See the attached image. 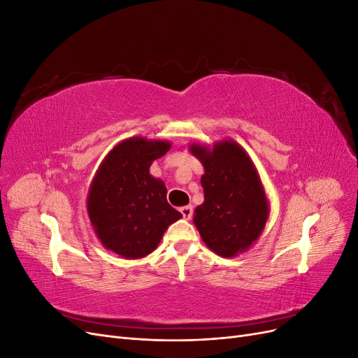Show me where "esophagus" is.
Instances as JSON below:
<instances>
[{"mask_svg": "<svg viewBox=\"0 0 358 358\" xmlns=\"http://www.w3.org/2000/svg\"><path fill=\"white\" fill-rule=\"evenodd\" d=\"M192 206H183V208H180V213L185 220H191L192 218Z\"/></svg>", "mask_w": 358, "mask_h": 358, "instance_id": "34e87169", "label": "esophagus"}]
</instances>
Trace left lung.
Listing matches in <instances>:
<instances>
[{
    "instance_id": "1",
    "label": "left lung",
    "mask_w": 358,
    "mask_h": 358,
    "mask_svg": "<svg viewBox=\"0 0 358 358\" xmlns=\"http://www.w3.org/2000/svg\"><path fill=\"white\" fill-rule=\"evenodd\" d=\"M189 152L204 169V201L194 210V225L210 251L237 257L258 241L268 220L270 203L258 170L231 138L213 146L194 142Z\"/></svg>"
}]
</instances>
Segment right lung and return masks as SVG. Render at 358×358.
<instances>
[{
	"label": "right lung",
	"instance_id": "1",
	"mask_svg": "<svg viewBox=\"0 0 358 358\" xmlns=\"http://www.w3.org/2000/svg\"><path fill=\"white\" fill-rule=\"evenodd\" d=\"M171 148L169 140L134 136L104 157L86 197L92 230L100 243L125 259L154 252L182 213L167 203L164 182L149 173Z\"/></svg>",
	"mask_w": 358,
	"mask_h": 358
}]
</instances>
